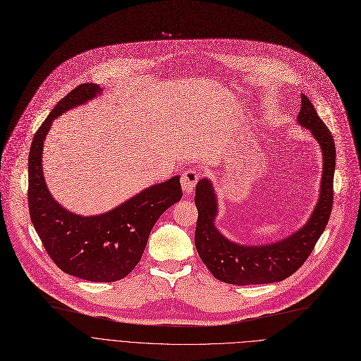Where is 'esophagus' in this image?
<instances>
[{
	"label": "esophagus",
	"instance_id": "34e87169",
	"mask_svg": "<svg viewBox=\"0 0 361 361\" xmlns=\"http://www.w3.org/2000/svg\"><path fill=\"white\" fill-rule=\"evenodd\" d=\"M198 182V175L195 171H186L182 178H180V185H182V190L185 193V197L192 195L193 189H195Z\"/></svg>",
	"mask_w": 361,
	"mask_h": 361
}]
</instances>
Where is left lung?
I'll return each mask as SVG.
<instances>
[{
    "label": "left lung",
    "instance_id": "obj_1",
    "mask_svg": "<svg viewBox=\"0 0 361 361\" xmlns=\"http://www.w3.org/2000/svg\"><path fill=\"white\" fill-rule=\"evenodd\" d=\"M298 124L311 131L322 153V175L318 201L300 228L292 234L264 244H241L230 240L215 226L218 197L209 178L197 183L195 205L198 221L195 247L200 257L215 279L231 285H263L285 281L312 253L324 233L332 208V183L336 171V145L329 130L318 117L307 95L300 94Z\"/></svg>",
    "mask_w": 361,
    "mask_h": 361
}]
</instances>
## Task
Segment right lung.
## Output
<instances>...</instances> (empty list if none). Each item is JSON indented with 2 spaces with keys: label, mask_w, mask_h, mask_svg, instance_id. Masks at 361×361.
I'll return each mask as SVG.
<instances>
[{
  "label": "right lung",
  "mask_w": 361,
  "mask_h": 361,
  "mask_svg": "<svg viewBox=\"0 0 361 361\" xmlns=\"http://www.w3.org/2000/svg\"><path fill=\"white\" fill-rule=\"evenodd\" d=\"M97 84H82L51 109L29 154L30 218L47 255L65 273L90 282H116L140 262L159 216L180 201V176L145 188L116 208L80 215L50 193L43 175V147L53 120L102 95Z\"/></svg>",
  "instance_id": "right-lung-1"
}]
</instances>
